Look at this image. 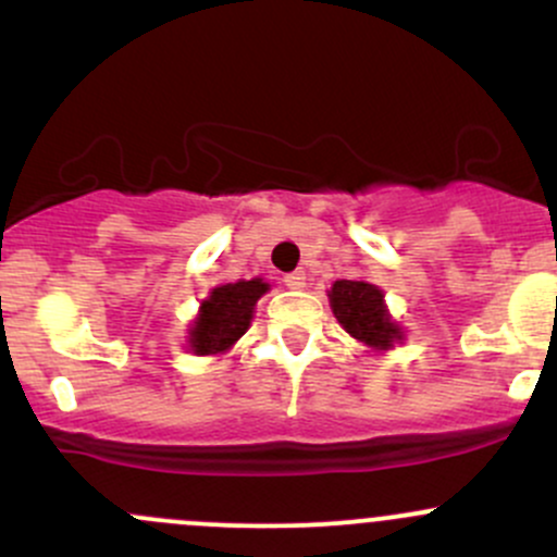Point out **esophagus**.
Here are the masks:
<instances>
[{"label": "esophagus", "instance_id": "1", "mask_svg": "<svg viewBox=\"0 0 557 557\" xmlns=\"http://www.w3.org/2000/svg\"><path fill=\"white\" fill-rule=\"evenodd\" d=\"M284 284L289 289H305V271H292L284 276Z\"/></svg>", "mask_w": 557, "mask_h": 557}]
</instances>
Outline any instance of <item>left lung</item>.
Listing matches in <instances>:
<instances>
[{
	"mask_svg": "<svg viewBox=\"0 0 557 557\" xmlns=\"http://www.w3.org/2000/svg\"><path fill=\"white\" fill-rule=\"evenodd\" d=\"M329 305L345 332L367 348L391 350L404 339L400 326L387 313L385 295L369 281H334L329 289Z\"/></svg>",
	"mask_w": 557,
	"mask_h": 557,
	"instance_id": "1",
	"label": "left lung"
}]
</instances>
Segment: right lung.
<instances>
[{
  "instance_id": "1",
  "label": "right lung",
  "mask_w": 557,
  "mask_h": 557,
  "mask_svg": "<svg viewBox=\"0 0 557 557\" xmlns=\"http://www.w3.org/2000/svg\"><path fill=\"white\" fill-rule=\"evenodd\" d=\"M268 292L262 278L214 286L188 329V348L196 356H220L252 324L255 305Z\"/></svg>"
}]
</instances>
